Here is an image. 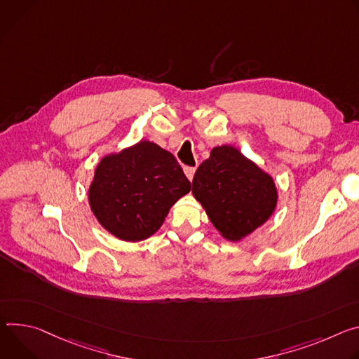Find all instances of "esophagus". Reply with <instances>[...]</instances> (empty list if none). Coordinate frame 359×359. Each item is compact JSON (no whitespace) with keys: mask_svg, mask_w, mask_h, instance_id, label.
<instances>
[{"mask_svg":"<svg viewBox=\"0 0 359 359\" xmlns=\"http://www.w3.org/2000/svg\"><path fill=\"white\" fill-rule=\"evenodd\" d=\"M184 172H185L187 178L191 181V180L194 178V174H195V168H194V167H185V168H184Z\"/></svg>","mask_w":359,"mask_h":359,"instance_id":"esophagus-1","label":"esophagus"}]
</instances>
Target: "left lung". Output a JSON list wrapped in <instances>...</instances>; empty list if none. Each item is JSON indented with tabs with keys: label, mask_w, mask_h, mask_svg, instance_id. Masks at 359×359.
Instances as JSON below:
<instances>
[{
	"label": "left lung",
	"mask_w": 359,
	"mask_h": 359,
	"mask_svg": "<svg viewBox=\"0 0 359 359\" xmlns=\"http://www.w3.org/2000/svg\"><path fill=\"white\" fill-rule=\"evenodd\" d=\"M192 195L219 235L231 243L264 225L278 204L272 175L232 145L211 149L194 175Z\"/></svg>",
	"instance_id": "obj_1"
}]
</instances>
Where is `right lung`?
<instances>
[{
    "mask_svg": "<svg viewBox=\"0 0 359 359\" xmlns=\"http://www.w3.org/2000/svg\"><path fill=\"white\" fill-rule=\"evenodd\" d=\"M191 191L175 156L148 140L104 155L88 188V203L101 226L121 241L154 235L171 207Z\"/></svg>",
    "mask_w": 359,
    "mask_h": 359,
    "instance_id": "add662e5",
    "label": "right lung"
}]
</instances>
